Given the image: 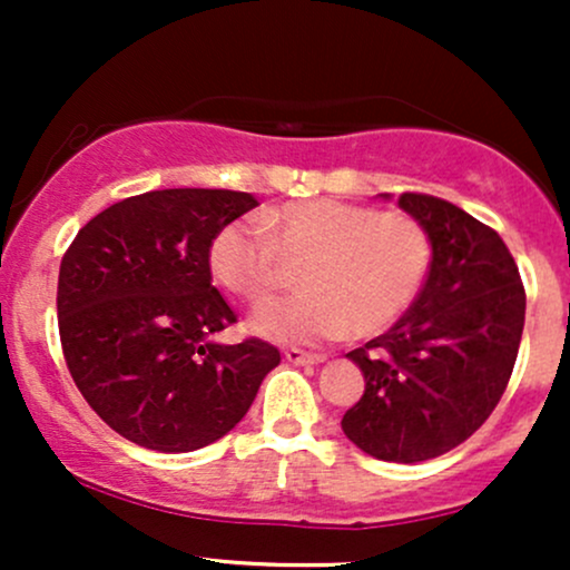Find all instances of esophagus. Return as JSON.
<instances>
[{
	"label": "esophagus",
	"mask_w": 570,
	"mask_h": 570,
	"mask_svg": "<svg viewBox=\"0 0 570 570\" xmlns=\"http://www.w3.org/2000/svg\"><path fill=\"white\" fill-rule=\"evenodd\" d=\"M284 356H286V362L299 364V367H303V364H322L326 358L324 353H307V351H299V348H286Z\"/></svg>",
	"instance_id": "34e87169"
}]
</instances>
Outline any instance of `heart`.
Here are the masks:
<instances>
[{
  "label": "heart",
  "instance_id": "b5f03b06",
  "mask_svg": "<svg viewBox=\"0 0 570 570\" xmlns=\"http://www.w3.org/2000/svg\"><path fill=\"white\" fill-rule=\"evenodd\" d=\"M294 297L252 316L254 335L313 345L353 332L389 330L421 292L431 265L426 227L407 214L330 198L294 200L257 222L233 219L208 244L212 276L235 297L257 303L299 267Z\"/></svg>",
  "mask_w": 570,
  "mask_h": 570
}]
</instances>
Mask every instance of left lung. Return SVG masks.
<instances>
[{"label": "left lung", "mask_w": 570, "mask_h": 570, "mask_svg": "<svg viewBox=\"0 0 570 570\" xmlns=\"http://www.w3.org/2000/svg\"><path fill=\"white\" fill-rule=\"evenodd\" d=\"M399 208L426 227L431 267L407 313L348 353L367 385L343 431L372 458L417 463L466 442L495 410L520 351L525 289L493 227L434 195L404 193Z\"/></svg>", "instance_id": "8db88e82"}]
</instances>
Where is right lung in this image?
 <instances>
[{
  "instance_id": "obj_1",
  "label": "right lung",
  "mask_w": 570,
  "mask_h": 570,
  "mask_svg": "<svg viewBox=\"0 0 570 570\" xmlns=\"http://www.w3.org/2000/svg\"><path fill=\"white\" fill-rule=\"evenodd\" d=\"M257 198L235 189H153L104 208L58 273V332L85 402L126 440L158 453L217 442L246 415L281 353L248 337L212 286L208 244Z\"/></svg>"
}]
</instances>
